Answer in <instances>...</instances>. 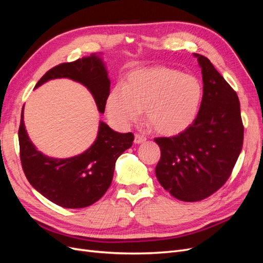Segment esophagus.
<instances>
[{"instance_id": "34e87169", "label": "esophagus", "mask_w": 263, "mask_h": 263, "mask_svg": "<svg viewBox=\"0 0 263 263\" xmlns=\"http://www.w3.org/2000/svg\"><path fill=\"white\" fill-rule=\"evenodd\" d=\"M146 140H147V138H146V136H144V135H139V134H136V135H135L134 144L139 145V144H142V142H145Z\"/></svg>"}]
</instances>
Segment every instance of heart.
Segmentation results:
<instances>
[{"instance_id": "heart-1", "label": "heart", "mask_w": 263, "mask_h": 263, "mask_svg": "<svg viewBox=\"0 0 263 263\" xmlns=\"http://www.w3.org/2000/svg\"><path fill=\"white\" fill-rule=\"evenodd\" d=\"M203 87L193 76L166 67L134 70L123 87L109 92L106 112L118 127L136 122L144 109L155 132L173 136L194 123L201 107Z\"/></svg>"}]
</instances>
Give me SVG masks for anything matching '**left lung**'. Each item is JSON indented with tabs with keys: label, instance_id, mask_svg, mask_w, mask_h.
<instances>
[{
	"label": "left lung",
	"instance_id": "8db88e82",
	"mask_svg": "<svg viewBox=\"0 0 263 263\" xmlns=\"http://www.w3.org/2000/svg\"><path fill=\"white\" fill-rule=\"evenodd\" d=\"M202 69L203 99L194 123L173 137L156 138L161 157L156 177L180 201L196 202L224 185L240 155V104L212 62L193 53Z\"/></svg>",
	"mask_w": 263,
	"mask_h": 263
}]
</instances>
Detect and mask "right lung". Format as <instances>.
<instances>
[{
  "label": "right lung",
  "mask_w": 263,
  "mask_h": 263,
  "mask_svg": "<svg viewBox=\"0 0 263 263\" xmlns=\"http://www.w3.org/2000/svg\"><path fill=\"white\" fill-rule=\"evenodd\" d=\"M54 79H70L90 91L100 113H104L110 80L102 53H92L50 69L35 89ZM24 173L36 191L65 209H83L99 201L113 180L117 158L132 147V133H117L100 121L97 138L82 154L53 158L39 151L28 137L24 107L18 129Z\"/></svg>",
  "instance_id": "add662e5"
}]
</instances>
